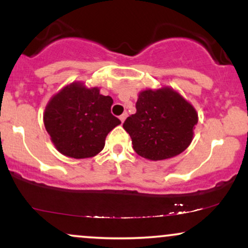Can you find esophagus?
Wrapping results in <instances>:
<instances>
[{
  "label": "esophagus",
  "instance_id": "obj_1",
  "mask_svg": "<svg viewBox=\"0 0 248 248\" xmlns=\"http://www.w3.org/2000/svg\"><path fill=\"white\" fill-rule=\"evenodd\" d=\"M127 116H128L127 113H124V114H121V115H120V120H121V122H124V120H126Z\"/></svg>",
  "mask_w": 248,
  "mask_h": 248
}]
</instances>
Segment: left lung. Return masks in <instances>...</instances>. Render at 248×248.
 Masks as SVG:
<instances>
[{
    "label": "left lung",
    "instance_id": "left-lung-1",
    "mask_svg": "<svg viewBox=\"0 0 248 248\" xmlns=\"http://www.w3.org/2000/svg\"><path fill=\"white\" fill-rule=\"evenodd\" d=\"M138 96L136 113L124 124L134 150L149 161H163L183 153L192 142L198 122L191 102L169 86L146 88Z\"/></svg>",
    "mask_w": 248,
    "mask_h": 248
}]
</instances>
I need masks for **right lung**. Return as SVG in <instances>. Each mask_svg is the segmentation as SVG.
Wrapping results in <instances>:
<instances>
[{
    "instance_id": "1",
    "label": "right lung",
    "mask_w": 248,
    "mask_h": 248,
    "mask_svg": "<svg viewBox=\"0 0 248 248\" xmlns=\"http://www.w3.org/2000/svg\"><path fill=\"white\" fill-rule=\"evenodd\" d=\"M113 99L99 87L73 81L51 96L43 121L56 149L72 158H88L104 149L108 133L121 124L110 113Z\"/></svg>"
}]
</instances>
